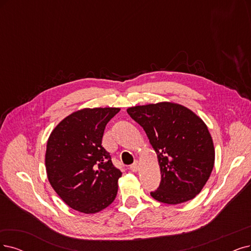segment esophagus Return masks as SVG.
<instances>
[{
  "label": "esophagus",
  "instance_id": "34e87169",
  "mask_svg": "<svg viewBox=\"0 0 251 251\" xmlns=\"http://www.w3.org/2000/svg\"><path fill=\"white\" fill-rule=\"evenodd\" d=\"M138 169H140V164H138L137 161H134L130 166H129V170L132 172H137Z\"/></svg>",
  "mask_w": 251,
  "mask_h": 251
}]
</instances>
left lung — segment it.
<instances>
[{"label":"left lung","instance_id":"left-lung-1","mask_svg":"<svg viewBox=\"0 0 251 251\" xmlns=\"http://www.w3.org/2000/svg\"><path fill=\"white\" fill-rule=\"evenodd\" d=\"M127 113L144 128L158 158L161 181L152 198L169 205L196 198L215 161L214 145L203 121L173 102L129 107Z\"/></svg>","mask_w":251,"mask_h":251}]
</instances>
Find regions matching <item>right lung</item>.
Instances as JSON below:
<instances>
[{"mask_svg":"<svg viewBox=\"0 0 251 251\" xmlns=\"http://www.w3.org/2000/svg\"><path fill=\"white\" fill-rule=\"evenodd\" d=\"M119 111L118 107L74 111L49 137L45 153L49 181L74 210L93 214L108 207L117 197L122 173L101 144L106 124Z\"/></svg>","mask_w":251,"mask_h":251,"instance_id":"add662e5","label":"right lung"}]
</instances>
